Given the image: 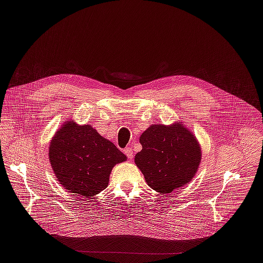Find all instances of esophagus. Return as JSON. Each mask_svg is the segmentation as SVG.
Returning <instances> with one entry per match:
<instances>
[{
    "label": "esophagus",
    "mask_w": 263,
    "mask_h": 263,
    "mask_svg": "<svg viewBox=\"0 0 263 263\" xmlns=\"http://www.w3.org/2000/svg\"><path fill=\"white\" fill-rule=\"evenodd\" d=\"M123 153L125 154V156H127L129 159H132L133 158V151L131 149L130 147H127V148H124V151H123Z\"/></svg>",
    "instance_id": "1"
}]
</instances>
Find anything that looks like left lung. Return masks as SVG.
Instances as JSON below:
<instances>
[{
	"label": "left lung",
	"instance_id": "left-lung-1",
	"mask_svg": "<svg viewBox=\"0 0 263 263\" xmlns=\"http://www.w3.org/2000/svg\"><path fill=\"white\" fill-rule=\"evenodd\" d=\"M143 149L134 162L147 185L157 192L171 193L195 177L201 162L196 136L181 122L152 124L140 138Z\"/></svg>",
	"mask_w": 263,
	"mask_h": 263
}]
</instances>
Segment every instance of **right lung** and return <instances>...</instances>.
I'll use <instances>...</instances> for the list:
<instances>
[{
    "label": "right lung",
    "instance_id": "add662e5",
    "mask_svg": "<svg viewBox=\"0 0 263 263\" xmlns=\"http://www.w3.org/2000/svg\"><path fill=\"white\" fill-rule=\"evenodd\" d=\"M49 161L63 188L79 197H95L108 186L111 168L127 160L91 125L67 120L49 145Z\"/></svg>",
    "mask_w": 263,
    "mask_h": 263
}]
</instances>
